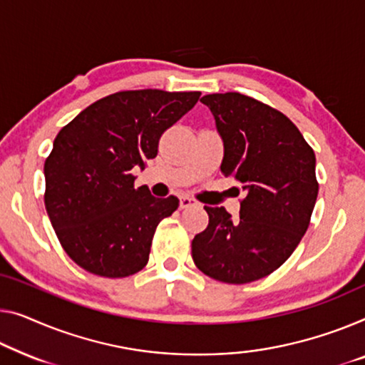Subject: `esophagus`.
<instances>
[{"instance_id": "1", "label": "esophagus", "mask_w": 365, "mask_h": 365, "mask_svg": "<svg viewBox=\"0 0 365 365\" xmlns=\"http://www.w3.org/2000/svg\"><path fill=\"white\" fill-rule=\"evenodd\" d=\"M197 205V201L193 198L187 197V195H180V208H190V206Z\"/></svg>"}]
</instances>
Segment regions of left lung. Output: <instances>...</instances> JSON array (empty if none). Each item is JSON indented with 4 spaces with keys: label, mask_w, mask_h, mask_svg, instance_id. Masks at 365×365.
Instances as JSON below:
<instances>
[{
    "label": "left lung",
    "mask_w": 365,
    "mask_h": 365,
    "mask_svg": "<svg viewBox=\"0 0 365 365\" xmlns=\"http://www.w3.org/2000/svg\"><path fill=\"white\" fill-rule=\"evenodd\" d=\"M200 101L225 145L221 173L236 178L246 197L239 220L205 206L210 221L193 237L192 257L211 279L249 284L279 269L307 232L318 197L317 157L285 114L251 96L232 91Z\"/></svg>",
    "instance_id": "1"
}]
</instances>
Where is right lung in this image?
Segmentation results:
<instances>
[{"mask_svg":"<svg viewBox=\"0 0 365 365\" xmlns=\"http://www.w3.org/2000/svg\"><path fill=\"white\" fill-rule=\"evenodd\" d=\"M200 91H119L85 108L61 129L43 165L46 210L63 251L95 275L121 279L143 270L155 227L178 198L134 188L164 130Z\"/></svg>","mask_w":365,"mask_h":365,"instance_id":"obj_1","label":"right lung"}]
</instances>
